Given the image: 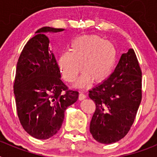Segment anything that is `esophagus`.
Masks as SVG:
<instances>
[{"label": "esophagus", "mask_w": 157, "mask_h": 157, "mask_svg": "<svg viewBox=\"0 0 157 157\" xmlns=\"http://www.w3.org/2000/svg\"><path fill=\"white\" fill-rule=\"evenodd\" d=\"M86 98V96L85 94H83V93H80L79 95H78V100H79V101H82V100H84Z\"/></svg>", "instance_id": "esophagus-1"}]
</instances>
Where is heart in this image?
Listing matches in <instances>:
<instances>
[{"label":"heart","instance_id":"b5f03b06","mask_svg":"<svg viewBox=\"0 0 157 157\" xmlns=\"http://www.w3.org/2000/svg\"><path fill=\"white\" fill-rule=\"evenodd\" d=\"M117 57V50L112 42L101 36L86 35L72 41L71 51L60 54L58 65L67 82H73L82 69L84 72L77 86H85L92 80L94 83L106 81L116 67Z\"/></svg>","mask_w":157,"mask_h":157}]
</instances>
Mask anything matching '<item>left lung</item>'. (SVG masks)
Returning <instances> with one entry per match:
<instances>
[{
    "label": "left lung",
    "mask_w": 157,
    "mask_h": 157,
    "mask_svg": "<svg viewBox=\"0 0 157 157\" xmlns=\"http://www.w3.org/2000/svg\"><path fill=\"white\" fill-rule=\"evenodd\" d=\"M96 110L90 126L93 138L112 144L124 138L141 101V71L133 48L122 54L110 77L89 91Z\"/></svg>",
    "instance_id": "obj_1"
}]
</instances>
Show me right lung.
<instances>
[{"mask_svg": "<svg viewBox=\"0 0 157 157\" xmlns=\"http://www.w3.org/2000/svg\"><path fill=\"white\" fill-rule=\"evenodd\" d=\"M63 29L41 27L25 45L17 62L14 82L16 110L22 127L37 139L51 138L60 129L67 108L78 92L68 90L49 48L47 32Z\"/></svg>", "mask_w": 157, "mask_h": 157, "instance_id": "add662e5", "label": "right lung"}]
</instances>
